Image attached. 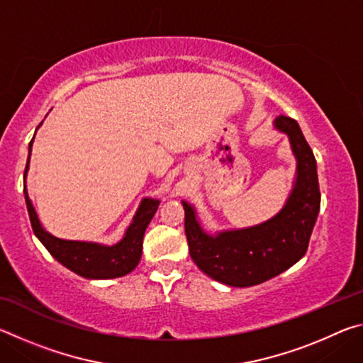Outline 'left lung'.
I'll return each instance as SVG.
<instances>
[{
  "mask_svg": "<svg viewBox=\"0 0 363 363\" xmlns=\"http://www.w3.org/2000/svg\"><path fill=\"white\" fill-rule=\"evenodd\" d=\"M274 128L286 134L296 158L291 192L275 216L245 229L208 233L195 206L182 200L190 257L201 272L224 285L255 286L294 266L306 255L320 211L317 162L298 121L280 115Z\"/></svg>",
  "mask_w": 363,
  "mask_h": 363,
  "instance_id": "1",
  "label": "left lung"
}]
</instances>
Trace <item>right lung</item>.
Returning <instances> with one entry per match:
<instances>
[{
	"mask_svg": "<svg viewBox=\"0 0 363 363\" xmlns=\"http://www.w3.org/2000/svg\"><path fill=\"white\" fill-rule=\"evenodd\" d=\"M41 125V123H40ZM40 128V126H38ZM36 133V131H35ZM35 139V136H33ZM33 139L28 145V160L26 173H23V195L32 223V229L38 240L45 245V248L57 259L62 266L70 269L72 272L82 275L91 280H106L116 279L130 274L136 269L143 255V240L147 225L150 224L152 218L160 206V200L145 199L140 200L136 214L133 216L131 224L126 227L125 235L115 245H102L96 242H79V240H64V238L54 237L45 227L41 225L38 214L35 211L32 200L27 190V173L30 168V155H32Z\"/></svg>",
	"mask_w": 363,
	"mask_h": 363,
	"instance_id": "1",
	"label": "right lung"
}]
</instances>
